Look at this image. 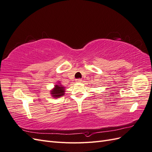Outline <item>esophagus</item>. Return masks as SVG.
<instances>
[{
	"label": "esophagus",
	"instance_id": "1",
	"mask_svg": "<svg viewBox=\"0 0 152 152\" xmlns=\"http://www.w3.org/2000/svg\"><path fill=\"white\" fill-rule=\"evenodd\" d=\"M76 82H82V79H76Z\"/></svg>",
	"mask_w": 152,
	"mask_h": 152
}]
</instances>
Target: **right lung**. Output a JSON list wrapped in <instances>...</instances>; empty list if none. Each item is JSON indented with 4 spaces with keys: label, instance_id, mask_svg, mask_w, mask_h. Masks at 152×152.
I'll list each match as a JSON object with an SVG mask.
<instances>
[{
    "label": "right lung",
    "instance_id": "add662e5",
    "mask_svg": "<svg viewBox=\"0 0 152 152\" xmlns=\"http://www.w3.org/2000/svg\"><path fill=\"white\" fill-rule=\"evenodd\" d=\"M52 96L55 98L61 97L65 94V87L61 85H55L54 88L50 91Z\"/></svg>",
    "mask_w": 152,
    "mask_h": 152
}]
</instances>
